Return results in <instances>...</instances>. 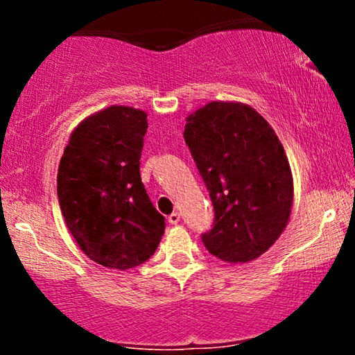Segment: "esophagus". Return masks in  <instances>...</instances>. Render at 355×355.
Wrapping results in <instances>:
<instances>
[{
  "label": "esophagus",
  "mask_w": 355,
  "mask_h": 355,
  "mask_svg": "<svg viewBox=\"0 0 355 355\" xmlns=\"http://www.w3.org/2000/svg\"><path fill=\"white\" fill-rule=\"evenodd\" d=\"M168 222L172 223V225H177L178 222H180V214L178 211H173V214L168 215Z\"/></svg>",
  "instance_id": "obj_1"
}]
</instances>
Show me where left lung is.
<instances>
[{
	"instance_id": "8db88e82",
	"label": "left lung",
	"mask_w": 355,
	"mask_h": 355,
	"mask_svg": "<svg viewBox=\"0 0 355 355\" xmlns=\"http://www.w3.org/2000/svg\"><path fill=\"white\" fill-rule=\"evenodd\" d=\"M183 138L215 211L203 245L230 263L262 255L287 225L294 197L274 130L248 105L211 101L189 116Z\"/></svg>"
}]
</instances>
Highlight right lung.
Instances as JSON below:
<instances>
[{
    "label": "right lung",
    "mask_w": 355,
    "mask_h": 355,
    "mask_svg": "<svg viewBox=\"0 0 355 355\" xmlns=\"http://www.w3.org/2000/svg\"><path fill=\"white\" fill-rule=\"evenodd\" d=\"M146 113L110 107L81 121L58 168V202L81 250L128 270L155 254L165 230L140 177Z\"/></svg>",
    "instance_id": "1"
}]
</instances>
